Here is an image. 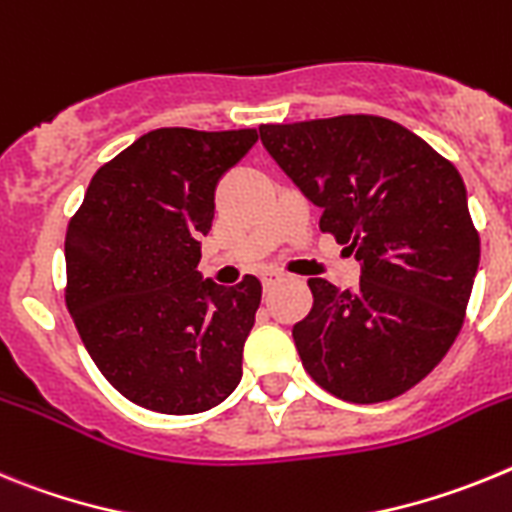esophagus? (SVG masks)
<instances>
[{"instance_id": "esophagus-1", "label": "esophagus", "mask_w": 512, "mask_h": 512, "mask_svg": "<svg viewBox=\"0 0 512 512\" xmlns=\"http://www.w3.org/2000/svg\"><path fill=\"white\" fill-rule=\"evenodd\" d=\"M278 281H283V273H278V270H268V273H262V288H265V291H268V288H273Z\"/></svg>"}]
</instances>
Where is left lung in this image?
<instances>
[{
    "label": "left lung",
    "mask_w": 512,
    "mask_h": 512,
    "mask_svg": "<svg viewBox=\"0 0 512 512\" xmlns=\"http://www.w3.org/2000/svg\"><path fill=\"white\" fill-rule=\"evenodd\" d=\"M262 146L322 208L319 229L361 262L358 286L311 278L293 324L306 373L353 404L420 384L459 337L479 265V231L459 170L379 115L260 126Z\"/></svg>",
    "instance_id": "1"
}]
</instances>
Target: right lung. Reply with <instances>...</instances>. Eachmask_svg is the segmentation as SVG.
Instances as JSON below:
<instances>
[{"mask_svg": "<svg viewBox=\"0 0 512 512\" xmlns=\"http://www.w3.org/2000/svg\"><path fill=\"white\" fill-rule=\"evenodd\" d=\"M255 141V128L144 133L66 226V309L102 376L146 410L206 412L242 379L260 281L224 288L195 268L216 185Z\"/></svg>", "mask_w": 512, "mask_h": 512, "instance_id": "add662e5", "label": "right lung"}]
</instances>
